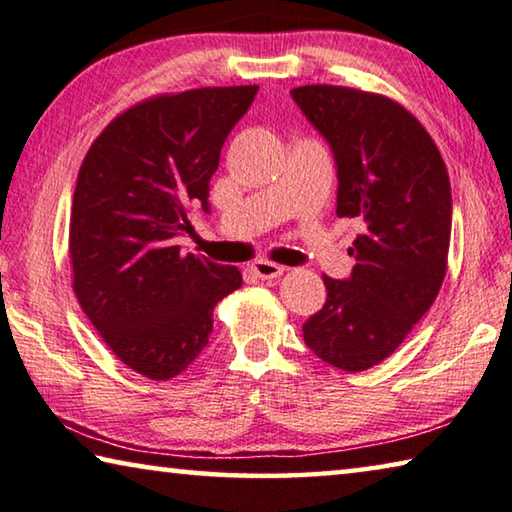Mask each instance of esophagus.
Returning <instances> with one entry per match:
<instances>
[{
    "instance_id": "34e87169",
    "label": "esophagus",
    "mask_w": 512,
    "mask_h": 512,
    "mask_svg": "<svg viewBox=\"0 0 512 512\" xmlns=\"http://www.w3.org/2000/svg\"><path fill=\"white\" fill-rule=\"evenodd\" d=\"M251 272H254L258 279L272 281V279H279V276L286 272V267L279 263H272V261H256L254 265H251Z\"/></svg>"
}]
</instances>
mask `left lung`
I'll return each mask as SVG.
<instances>
[{"label":"left lung","instance_id":"8db88e82","mask_svg":"<svg viewBox=\"0 0 512 512\" xmlns=\"http://www.w3.org/2000/svg\"><path fill=\"white\" fill-rule=\"evenodd\" d=\"M292 99L329 140L340 217H360L349 281L324 276L326 304L304 324L317 358L365 372L395 354L447 274L451 188L429 131L395 99L313 83Z\"/></svg>","mask_w":512,"mask_h":512}]
</instances>
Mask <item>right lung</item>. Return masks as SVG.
Segmentation results:
<instances>
[{
	"label": "right lung",
	"mask_w": 512,
	"mask_h": 512,
	"mask_svg": "<svg viewBox=\"0 0 512 512\" xmlns=\"http://www.w3.org/2000/svg\"><path fill=\"white\" fill-rule=\"evenodd\" d=\"M258 86L163 92L120 113L79 167L70 213L72 290L108 349L140 376L188 370L217 301L242 286L233 265L183 256L172 238L208 211L220 149Z\"/></svg>",
	"instance_id": "obj_1"
}]
</instances>
